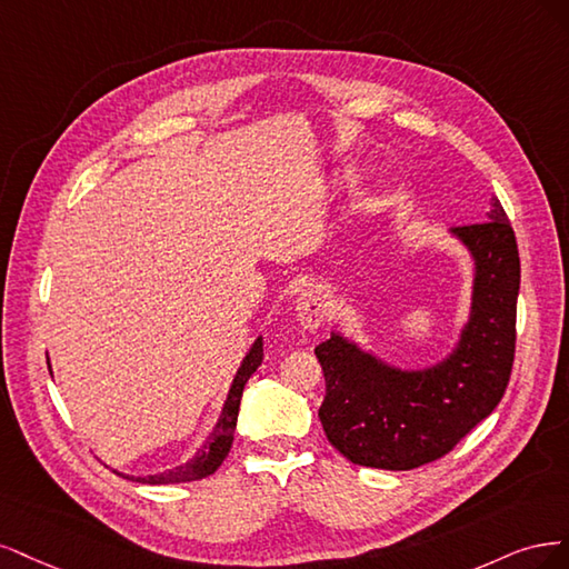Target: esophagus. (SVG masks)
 <instances>
[{
  "instance_id": "1",
  "label": "esophagus",
  "mask_w": 569,
  "mask_h": 569,
  "mask_svg": "<svg viewBox=\"0 0 569 569\" xmlns=\"http://www.w3.org/2000/svg\"><path fill=\"white\" fill-rule=\"evenodd\" d=\"M296 315L305 328H319L326 319V298L319 288H309L296 300Z\"/></svg>"
}]
</instances>
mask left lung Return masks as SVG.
Segmentation results:
<instances>
[{"instance_id":"obj_1","label":"left lung","mask_w":569,"mask_h":569,"mask_svg":"<svg viewBox=\"0 0 569 569\" xmlns=\"http://www.w3.org/2000/svg\"><path fill=\"white\" fill-rule=\"evenodd\" d=\"M475 258L470 321L456 352L428 371H397L342 336L321 342L323 432L357 466L411 470L437 461L501 401L516 359L518 241L499 198L485 222L453 227Z\"/></svg>"}]
</instances>
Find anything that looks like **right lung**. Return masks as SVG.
<instances>
[{
	"instance_id": "add662e5",
	"label": "right lung",
	"mask_w": 569,
	"mask_h": 569,
	"mask_svg": "<svg viewBox=\"0 0 569 569\" xmlns=\"http://www.w3.org/2000/svg\"><path fill=\"white\" fill-rule=\"evenodd\" d=\"M264 350H262V338H258V342L252 345L250 355L246 357L243 366L238 369L233 385L227 397V405L222 409V416H219L217 426L212 430V435L208 437V442L203 445L189 463L179 466L174 470L160 472V475H149V478H132L137 482H146V485H170V482H193V480H203L208 475H212L222 461L227 458L231 442H233V430H236V420H238V407H241V397H243V388L248 378L258 371V366L262 363Z\"/></svg>"
}]
</instances>
